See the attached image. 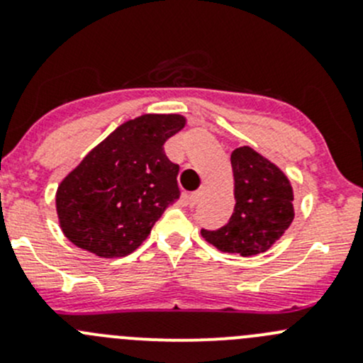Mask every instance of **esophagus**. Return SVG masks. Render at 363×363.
<instances>
[{"label":"esophagus","instance_id":"obj_1","mask_svg":"<svg viewBox=\"0 0 363 363\" xmlns=\"http://www.w3.org/2000/svg\"><path fill=\"white\" fill-rule=\"evenodd\" d=\"M202 193H203V189H199V191H193L191 195L188 196L189 207H195V205L199 203V200H200V196H202Z\"/></svg>","mask_w":363,"mask_h":363}]
</instances>
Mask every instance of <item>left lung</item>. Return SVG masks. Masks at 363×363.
<instances>
[{
    "instance_id": "obj_1",
    "label": "left lung",
    "mask_w": 363,
    "mask_h": 363,
    "mask_svg": "<svg viewBox=\"0 0 363 363\" xmlns=\"http://www.w3.org/2000/svg\"><path fill=\"white\" fill-rule=\"evenodd\" d=\"M235 207L218 230L202 228V237L219 251L252 256L269 250L295 218L294 189L286 175L255 149H235L230 156Z\"/></svg>"
}]
</instances>
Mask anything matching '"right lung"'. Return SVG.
<instances>
[{"label":"right lung","mask_w":363,"mask_h":363,"mask_svg":"<svg viewBox=\"0 0 363 363\" xmlns=\"http://www.w3.org/2000/svg\"><path fill=\"white\" fill-rule=\"evenodd\" d=\"M179 113H145L126 121L63 179L57 218L69 242L101 258L133 252L164 208L181 196L179 164L164 142L184 128Z\"/></svg>","instance_id":"1"}]
</instances>
